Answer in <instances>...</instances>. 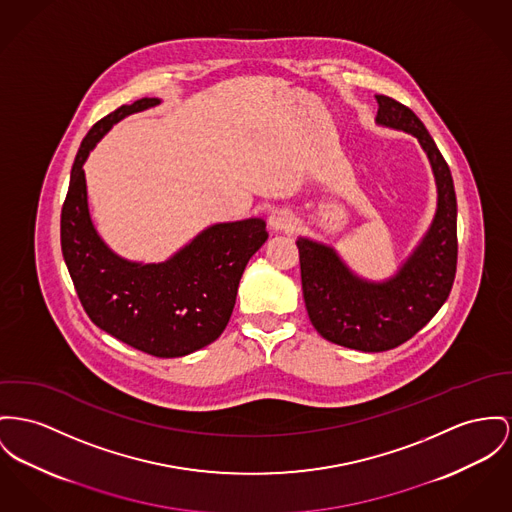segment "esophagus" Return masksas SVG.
Masks as SVG:
<instances>
[{
    "label": "esophagus",
    "instance_id": "esophagus-1",
    "mask_svg": "<svg viewBox=\"0 0 512 512\" xmlns=\"http://www.w3.org/2000/svg\"><path fill=\"white\" fill-rule=\"evenodd\" d=\"M268 223H270V229L275 231V233H281V231L289 233V231L295 229L297 217L291 211H287V209H275V211L270 213Z\"/></svg>",
    "mask_w": 512,
    "mask_h": 512
}]
</instances>
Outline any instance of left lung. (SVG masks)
Masks as SVG:
<instances>
[{
  "mask_svg": "<svg viewBox=\"0 0 512 512\" xmlns=\"http://www.w3.org/2000/svg\"><path fill=\"white\" fill-rule=\"evenodd\" d=\"M376 124L411 134L425 151L437 184L435 217L398 272L371 281L353 272L330 244L299 237L308 318L324 340L378 353L415 336L443 307L456 273V194L446 161L408 106L376 95Z\"/></svg>",
  "mask_w": 512,
  "mask_h": 512,
  "instance_id": "left-lung-1",
  "label": "left lung"
}]
</instances>
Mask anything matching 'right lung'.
Listing matches in <instances>:
<instances>
[{
  "label": "right lung",
  "mask_w": 512,
  "mask_h": 512,
  "mask_svg": "<svg viewBox=\"0 0 512 512\" xmlns=\"http://www.w3.org/2000/svg\"><path fill=\"white\" fill-rule=\"evenodd\" d=\"M161 99L122 104L99 120L77 151L62 207V252L89 318L116 340L155 357H184L217 340L233 314L248 260L268 240L266 221L215 223L165 262H134L97 233L83 165L108 130Z\"/></svg>",
  "instance_id": "obj_1"
}]
</instances>
